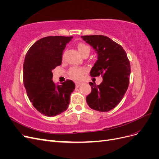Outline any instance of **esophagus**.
Here are the masks:
<instances>
[{
  "instance_id": "1",
  "label": "esophagus",
  "mask_w": 159,
  "mask_h": 159,
  "mask_svg": "<svg viewBox=\"0 0 159 159\" xmlns=\"http://www.w3.org/2000/svg\"><path fill=\"white\" fill-rule=\"evenodd\" d=\"M81 84H82V82H76L75 83V86L77 88H78L80 85H81Z\"/></svg>"
}]
</instances>
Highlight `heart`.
I'll return each instance as SVG.
<instances>
[{
    "label": "heart",
    "mask_w": 159,
    "mask_h": 159,
    "mask_svg": "<svg viewBox=\"0 0 159 159\" xmlns=\"http://www.w3.org/2000/svg\"><path fill=\"white\" fill-rule=\"evenodd\" d=\"M78 49L80 52L81 56L84 55L85 54H86V53H88V52L89 53L90 52L89 47L85 44H83V43H80V44L78 45ZM84 72H85V70L83 68L74 67V68H72L70 69L69 71V74L71 76V78H72L74 80H79L82 78Z\"/></svg>",
    "instance_id": "1"
}]
</instances>
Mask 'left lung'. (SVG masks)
Here are the masks:
<instances>
[{
    "instance_id": "8db88e82",
    "label": "left lung",
    "mask_w": 159,
    "mask_h": 159,
    "mask_svg": "<svg viewBox=\"0 0 159 159\" xmlns=\"http://www.w3.org/2000/svg\"><path fill=\"white\" fill-rule=\"evenodd\" d=\"M81 38L98 54V60L90 71V75L103 77L99 85L89 82L91 92L86 97V102L92 109L107 112L120 103L128 89L131 74L129 60L123 47L107 36Z\"/></svg>"
}]
</instances>
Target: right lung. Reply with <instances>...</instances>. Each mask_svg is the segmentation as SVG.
I'll use <instances>...</instances> for the list:
<instances>
[{"label":"right lung","instance_id":"add662e5","mask_svg":"<svg viewBox=\"0 0 159 159\" xmlns=\"http://www.w3.org/2000/svg\"><path fill=\"white\" fill-rule=\"evenodd\" d=\"M73 36H47L36 41L27 52L23 80L30 102L38 111L54 117L68 109L75 84L67 80L61 85L52 81V70L60 66L66 44Z\"/></svg>","mask_w":159,"mask_h":159}]
</instances>
